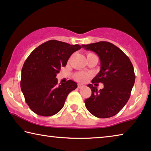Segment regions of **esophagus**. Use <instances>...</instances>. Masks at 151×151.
Returning a JSON list of instances; mask_svg holds the SVG:
<instances>
[{"label":"esophagus","instance_id":"esophagus-1","mask_svg":"<svg viewBox=\"0 0 151 151\" xmlns=\"http://www.w3.org/2000/svg\"><path fill=\"white\" fill-rule=\"evenodd\" d=\"M77 86H78V88H79V89H81V88H83L84 87L82 84H78Z\"/></svg>","mask_w":151,"mask_h":151}]
</instances>
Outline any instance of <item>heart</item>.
<instances>
[{
    "label": "heart",
    "instance_id": "1",
    "mask_svg": "<svg viewBox=\"0 0 151 151\" xmlns=\"http://www.w3.org/2000/svg\"><path fill=\"white\" fill-rule=\"evenodd\" d=\"M92 53H89L88 55H91ZM88 75L86 73H76L75 75V78L76 81H85L87 79V78H88Z\"/></svg>",
    "mask_w": 151,
    "mask_h": 151
}]
</instances>
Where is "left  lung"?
<instances>
[{"label": "left lung", "instance_id": "8db88e82", "mask_svg": "<svg viewBox=\"0 0 151 151\" xmlns=\"http://www.w3.org/2000/svg\"><path fill=\"white\" fill-rule=\"evenodd\" d=\"M81 46L99 57L101 70L92 83L104 85L99 91L92 84L88 85L92 95L85 100L86 107L97 118L112 117L124 107L131 96L135 79L132 63L120 48L110 42L102 41Z\"/></svg>", "mask_w": 151, "mask_h": 151}]
</instances>
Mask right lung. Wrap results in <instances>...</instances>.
<instances>
[{
  "label": "right lung",
  "mask_w": 151,
  "mask_h": 151,
  "mask_svg": "<svg viewBox=\"0 0 151 151\" xmlns=\"http://www.w3.org/2000/svg\"><path fill=\"white\" fill-rule=\"evenodd\" d=\"M81 48L78 44L52 40L37 46L27 57L22 69L20 87L25 101L34 113L50 116L62 109L68 95L77 84L68 80L58 85L57 74Z\"/></svg>",
  "instance_id": "1"
}]
</instances>
